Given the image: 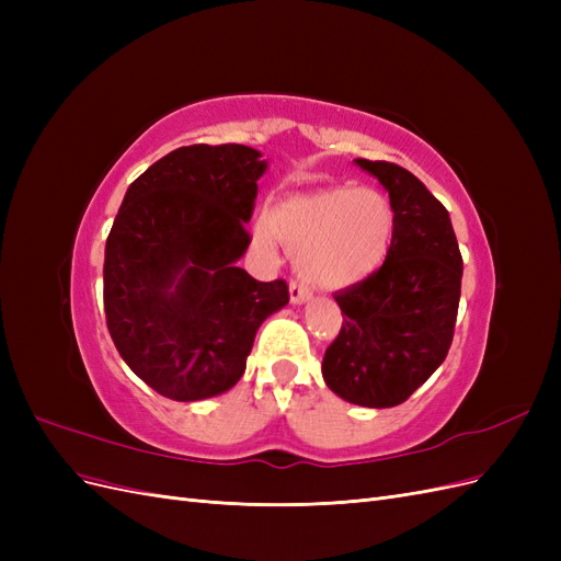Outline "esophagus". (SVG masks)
Returning <instances> with one entry per match:
<instances>
[{
	"instance_id": "34e87169",
	"label": "esophagus",
	"mask_w": 561,
	"mask_h": 561,
	"mask_svg": "<svg viewBox=\"0 0 561 561\" xmlns=\"http://www.w3.org/2000/svg\"><path fill=\"white\" fill-rule=\"evenodd\" d=\"M311 295H313V293H311L309 285H304V283H299V280H293V283H290V299H293L295 304L309 301Z\"/></svg>"
}]
</instances>
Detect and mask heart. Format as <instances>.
I'll return each mask as SVG.
<instances>
[{"label":"heart","mask_w":561,"mask_h":561,"mask_svg":"<svg viewBox=\"0 0 561 561\" xmlns=\"http://www.w3.org/2000/svg\"><path fill=\"white\" fill-rule=\"evenodd\" d=\"M268 227L297 248V266L309 280L344 285L383 264L396 217L375 190L328 186L283 201L271 210Z\"/></svg>","instance_id":"1"}]
</instances>
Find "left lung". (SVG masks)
Segmentation results:
<instances>
[{"mask_svg":"<svg viewBox=\"0 0 561 561\" xmlns=\"http://www.w3.org/2000/svg\"><path fill=\"white\" fill-rule=\"evenodd\" d=\"M388 190L396 229L386 262L334 293L344 322L322 379L360 407H396L443 365L454 339L463 260L447 208L398 163L355 159Z\"/></svg>","mask_w":561,"mask_h":561,"instance_id":"obj_1","label":"left lung"}]
</instances>
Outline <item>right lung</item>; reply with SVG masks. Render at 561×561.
<instances>
[{
  "instance_id": "1",
  "label": "right lung",
  "mask_w": 561,
  "mask_h": 561,
  "mask_svg": "<svg viewBox=\"0 0 561 561\" xmlns=\"http://www.w3.org/2000/svg\"><path fill=\"white\" fill-rule=\"evenodd\" d=\"M260 151L190 145L135 180L105 245V318L116 351L157 393L194 402L243 377L254 334L290 301L283 278L254 280L248 250Z\"/></svg>"
}]
</instances>
